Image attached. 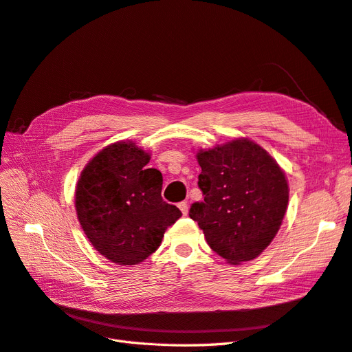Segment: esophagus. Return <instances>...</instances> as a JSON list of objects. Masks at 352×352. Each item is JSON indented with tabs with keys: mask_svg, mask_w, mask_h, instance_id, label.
Here are the masks:
<instances>
[{
	"mask_svg": "<svg viewBox=\"0 0 352 352\" xmlns=\"http://www.w3.org/2000/svg\"><path fill=\"white\" fill-rule=\"evenodd\" d=\"M179 208H180V211H182V214L184 216H186L188 214V201H182V202H179Z\"/></svg>",
	"mask_w": 352,
	"mask_h": 352,
	"instance_id": "esophagus-1",
	"label": "esophagus"
}]
</instances>
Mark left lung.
Masks as SVG:
<instances>
[{
    "mask_svg": "<svg viewBox=\"0 0 352 352\" xmlns=\"http://www.w3.org/2000/svg\"><path fill=\"white\" fill-rule=\"evenodd\" d=\"M197 160L204 201L194 202L189 217L229 264L257 258L279 232L289 201L282 167L248 138L199 150Z\"/></svg>",
    "mask_w": 352,
    "mask_h": 352,
    "instance_id": "1",
    "label": "left lung"
}]
</instances>
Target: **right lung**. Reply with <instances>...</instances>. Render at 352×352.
Masks as SVG:
<instances>
[{"label":"right lung","mask_w":352,"mask_h":352,"mask_svg":"<svg viewBox=\"0 0 352 352\" xmlns=\"http://www.w3.org/2000/svg\"><path fill=\"white\" fill-rule=\"evenodd\" d=\"M132 141L104 146L80 172L74 207L85 235L102 257L135 265L157 251L182 212L162 198L163 176Z\"/></svg>","instance_id":"obj_1"}]
</instances>
